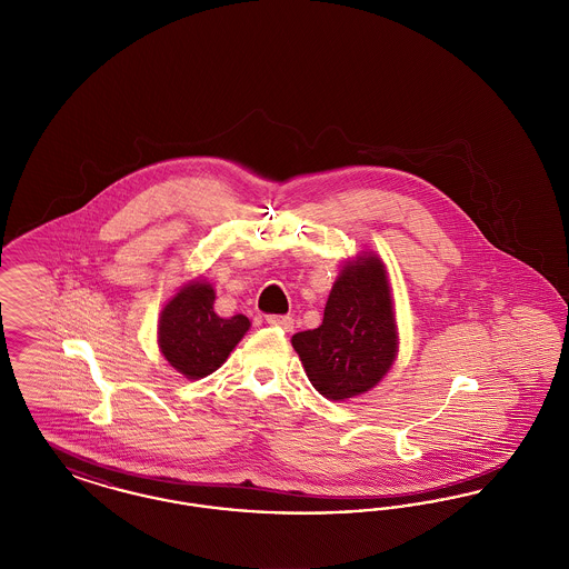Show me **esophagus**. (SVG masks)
I'll use <instances>...</instances> for the list:
<instances>
[{"label": "esophagus", "instance_id": "obj_1", "mask_svg": "<svg viewBox=\"0 0 569 569\" xmlns=\"http://www.w3.org/2000/svg\"><path fill=\"white\" fill-rule=\"evenodd\" d=\"M267 325L274 326V328H281L286 332H290L295 328V320L290 316H267Z\"/></svg>", "mask_w": 569, "mask_h": 569}]
</instances>
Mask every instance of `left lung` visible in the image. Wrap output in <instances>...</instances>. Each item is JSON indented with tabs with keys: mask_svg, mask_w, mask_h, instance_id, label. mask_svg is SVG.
<instances>
[{
	"mask_svg": "<svg viewBox=\"0 0 569 569\" xmlns=\"http://www.w3.org/2000/svg\"><path fill=\"white\" fill-rule=\"evenodd\" d=\"M390 283L376 256L348 264L326 300L325 320L292 337L307 378L330 401L371 390L397 356Z\"/></svg>",
	"mask_w": 569,
	"mask_h": 569,
	"instance_id": "obj_1",
	"label": "left lung"
}]
</instances>
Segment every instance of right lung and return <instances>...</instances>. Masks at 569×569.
<instances>
[{
	"label": "right lung",
	"mask_w": 569,
	"mask_h": 569,
	"mask_svg": "<svg viewBox=\"0 0 569 569\" xmlns=\"http://www.w3.org/2000/svg\"><path fill=\"white\" fill-rule=\"evenodd\" d=\"M213 302L216 292L209 283L191 281L163 307L160 350L186 378L211 376L249 330L244 316L219 318Z\"/></svg>",
	"instance_id": "right-lung-1"
}]
</instances>
